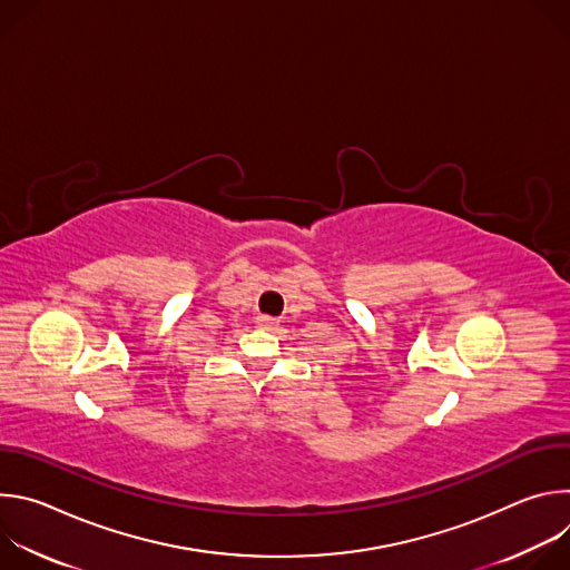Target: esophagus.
<instances>
[{"mask_svg":"<svg viewBox=\"0 0 570 570\" xmlns=\"http://www.w3.org/2000/svg\"><path fill=\"white\" fill-rule=\"evenodd\" d=\"M257 327L259 330H266V332H273L277 327V320L271 317V315H259L257 317Z\"/></svg>","mask_w":570,"mask_h":570,"instance_id":"esophagus-1","label":"esophagus"}]
</instances>
